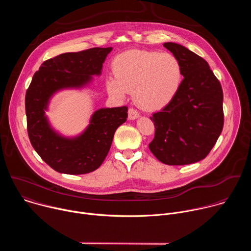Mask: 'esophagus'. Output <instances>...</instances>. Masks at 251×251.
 Masks as SVG:
<instances>
[{
    "mask_svg": "<svg viewBox=\"0 0 251 251\" xmlns=\"http://www.w3.org/2000/svg\"><path fill=\"white\" fill-rule=\"evenodd\" d=\"M139 116H140V113L135 108H133V107H130L128 110V118L130 120H134V119L138 118Z\"/></svg>",
    "mask_w": 251,
    "mask_h": 251,
    "instance_id": "1",
    "label": "esophagus"
}]
</instances>
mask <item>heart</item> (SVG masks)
Wrapping results in <instances>:
<instances>
[{
	"mask_svg": "<svg viewBox=\"0 0 251 251\" xmlns=\"http://www.w3.org/2000/svg\"><path fill=\"white\" fill-rule=\"evenodd\" d=\"M114 76L107 78L108 92L124 98L133 90L135 102L143 108L156 109L168 104L183 81V67L176 55L156 50H128L113 60Z\"/></svg>",
	"mask_w": 251,
	"mask_h": 251,
	"instance_id": "heart-1",
	"label": "heart"
}]
</instances>
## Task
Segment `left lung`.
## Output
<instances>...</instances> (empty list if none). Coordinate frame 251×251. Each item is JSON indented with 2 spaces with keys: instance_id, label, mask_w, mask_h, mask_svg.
Segmentation results:
<instances>
[{
  "instance_id": "obj_1",
  "label": "left lung",
  "mask_w": 251,
  "mask_h": 251,
  "mask_svg": "<svg viewBox=\"0 0 251 251\" xmlns=\"http://www.w3.org/2000/svg\"><path fill=\"white\" fill-rule=\"evenodd\" d=\"M164 47L180 60L184 79L176 96L150 117L155 136L149 149L166 165H189L204 159L223 131V88L202 57L177 44Z\"/></svg>"
}]
</instances>
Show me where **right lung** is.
<instances>
[{
    "label": "right lung",
    "mask_w": 251,
    "mask_h": 251,
    "mask_svg": "<svg viewBox=\"0 0 251 251\" xmlns=\"http://www.w3.org/2000/svg\"><path fill=\"white\" fill-rule=\"evenodd\" d=\"M112 48H93L66 52L43 62L25 93L26 129L30 144L54 171L68 175L98 169L108 154L116 129L126 121L128 107L103 108L94 112L90 125L77 138L66 139L52 131L45 116L50 96L67 87H80L99 75Z\"/></svg>",
    "instance_id": "1"
}]
</instances>
